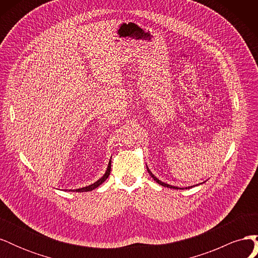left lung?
Masks as SVG:
<instances>
[{"instance_id": "obj_1", "label": "left lung", "mask_w": 258, "mask_h": 258, "mask_svg": "<svg viewBox=\"0 0 258 258\" xmlns=\"http://www.w3.org/2000/svg\"><path fill=\"white\" fill-rule=\"evenodd\" d=\"M147 171H148V173H150L151 174V176L155 179V181L156 182H157L159 185H161V186H163V187H169V188H174V189H178V187H176V186H172V185H169V184H166V183H163V182H161V181H159V179L157 178V177H156L152 172H151V170L150 169H148L147 168ZM185 188H187V187H185ZM188 188H189V187H188ZM179 189H181V188H179ZM183 189V188H182Z\"/></svg>"}]
</instances>
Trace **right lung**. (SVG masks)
Instances as JSON below:
<instances>
[{
  "label": "right lung",
  "instance_id": "add662e5",
  "mask_svg": "<svg viewBox=\"0 0 258 258\" xmlns=\"http://www.w3.org/2000/svg\"><path fill=\"white\" fill-rule=\"evenodd\" d=\"M110 173H111V160H110V162H108V166H107V169H106V171H105V173H104V175L101 177V178H99L97 182H95L93 184H91V185H89V186H86V187H82V188H79V189H73V191H79V192H83V191H90V190H92V189H95V188H97L98 186H100L101 184H102L105 179L108 177V175H110ZM71 190V189H70Z\"/></svg>",
  "mask_w": 258,
  "mask_h": 258
}]
</instances>
